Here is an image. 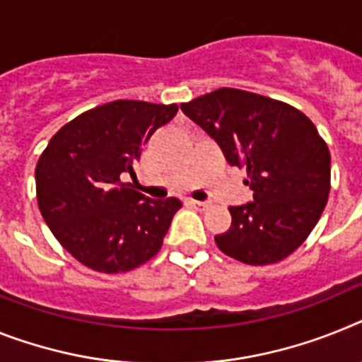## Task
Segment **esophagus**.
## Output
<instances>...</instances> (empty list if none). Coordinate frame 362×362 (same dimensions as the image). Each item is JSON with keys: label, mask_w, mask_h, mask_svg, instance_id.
I'll use <instances>...</instances> for the list:
<instances>
[{"label": "esophagus", "mask_w": 362, "mask_h": 362, "mask_svg": "<svg viewBox=\"0 0 362 362\" xmlns=\"http://www.w3.org/2000/svg\"><path fill=\"white\" fill-rule=\"evenodd\" d=\"M189 206H193L195 209H200V211H204V209L209 208V202H200V200H189Z\"/></svg>", "instance_id": "esophagus-1"}]
</instances>
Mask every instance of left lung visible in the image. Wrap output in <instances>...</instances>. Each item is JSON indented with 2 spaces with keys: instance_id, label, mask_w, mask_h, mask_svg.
Here are the masks:
<instances>
[{
  "instance_id": "1",
  "label": "left lung",
  "mask_w": 362,
  "mask_h": 362,
  "mask_svg": "<svg viewBox=\"0 0 362 362\" xmlns=\"http://www.w3.org/2000/svg\"><path fill=\"white\" fill-rule=\"evenodd\" d=\"M215 139L230 165L245 167L254 200L230 206L217 247L247 265L278 263L302 245L327 204L331 156L308 115L287 103L221 88L180 105Z\"/></svg>"
}]
</instances>
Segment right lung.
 <instances>
[{"label": "right lung", "mask_w": 362, "mask_h": 362, "mask_svg": "<svg viewBox=\"0 0 362 362\" xmlns=\"http://www.w3.org/2000/svg\"><path fill=\"white\" fill-rule=\"evenodd\" d=\"M176 112V105L106 103L64 124L42 153L35 171L40 214L88 269L127 272L162 248L182 202L148 199L123 176H136L141 147Z\"/></svg>", "instance_id": "1"}]
</instances>
